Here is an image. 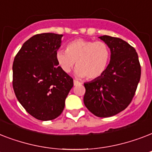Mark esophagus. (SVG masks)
Returning <instances> with one entry per match:
<instances>
[{"label":"esophagus","instance_id":"obj_1","mask_svg":"<svg viewBox=\"0 0 152 152\" xmlns=\"http://www.w3.org/2000/svg\"><path fill=\"white\" fill-rule=\"evenodd\" d=\"M73 83H74V85H75V86L79 85V84H81L80 82H79L78 80H73Z\"/></svg>","mask_w":152,"mask_h":152}]
</instances>
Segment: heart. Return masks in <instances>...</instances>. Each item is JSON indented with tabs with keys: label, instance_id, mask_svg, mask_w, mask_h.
<instances>
[{
	"label": "heart",
	"instance_id": "heart-1",
	"mask_svg": "<svg viewBox=\"0 0 152 152\" xmlns=\"http://www.w3.org/2000/svg\"><path fill=\"white\" fill-rule=\"evenodd\" d=\"M110 58V50L106 42L82 39L69 42L66 51L58 50L56 53V60L62 71L69 73L76 62V76L80 78L86 76L88 80L100 77L106 71Z\"/></svg>",
	"mask_w": 152,
	"mask_h": 152
}]
</instances>
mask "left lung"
<instances>
[{"instance_id": "1", "label": "left lung", "mask_w": 152, "mask_h": 152, "mask_svg": "<svg viewBox=\"0 0 152 152\" xmlns=\"http://www.w3.org/2000/svg\"><path fill=\"white\" fill-rule=\"evenodd\" d=\"M99 39L110 50V61L100 77L84 83L83 102L94 115L112 117L124 110L132 101L140 82L141 69L132 46L119 38Z\"/></svg>"}]
</instances>
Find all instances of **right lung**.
<instances>
[{
    "label": "right lung",
    "mask_w": 152,
    "mask_h": 152,
    "mask_svg": "<svg viewBox=\"0 0 152 152\" xmlns=\"http://www.w3.org/2000/svg\"><path fill=\"white\" fill-rule=\"evenodd\" d=\"M62 34L43 33L23 44L12 65V86L18 101L38 120L57 118L73 87V80L60 68L56 53Z\"/></svg>",
    "instance_id": "right-lung-1"
}]
</instances>
